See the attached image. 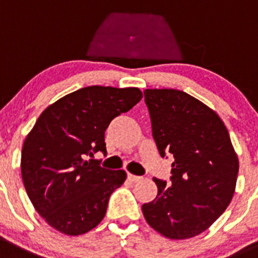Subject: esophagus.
<instances>
[{
    "mask_svg": "<svg viewBox=\"0 0 258 258\" xmlns=\"http://www.w3.org/2000/svg\"><path fill=\"white\" fill-rule=\"evenodd\" d=\"M127 178H128L130 182H140V180L143 179V177H139V175H134V174H131V173L127 175Z\"/></svg>",
    "mask_w": 258,
    "mask_h": 258,
    "instance_id": "34e87169",
    "label": "esophagus"
}]
</instances>
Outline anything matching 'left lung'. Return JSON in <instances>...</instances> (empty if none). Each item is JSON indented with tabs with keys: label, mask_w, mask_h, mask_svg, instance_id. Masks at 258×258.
<instances>
[{
	"label": "left lung",
	"mask_w": 258,
	"mask_h": 258,
	"mask_svg": "<svg viewBox=\"0 0 258 258\" xmlns=\"http://www.w3.org/2000/svg\"><path fill=\"white\" fill-rule=\"evenodd\" d=\"M144 94L159 153L174 158L170 182L154 178L158 195L143 205L144 216L164 237L192 238L232 201L238 156L224 122L199 99L175 89H146Z\"/></svg>",
	"instance_id": "8db88e82"
}]
</instances>
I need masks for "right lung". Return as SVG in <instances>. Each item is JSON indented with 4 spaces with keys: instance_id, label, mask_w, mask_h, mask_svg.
Returning a JSON list of instances; mask_svg holds the SVG:
<instances>
[{
    "instance_id": "1",
    "label": "right lung",
    "mask_w": 258,
    "mask_h": 258,
    "mask_svg": "<svg viewBox=\"0 0 258 258\" xmlns=\"http://www.w3.org/2000/svg\"><path fill=\"white\" fill-rule=\"evenodd\" d=\"M141 98L137 88L88 86L43 110L24 141L21 175L31 204L50 227L80 235L103 220L126 172L105 169L89 158L107 153L110 121Z\"/></svg>"
}]
</instances>
